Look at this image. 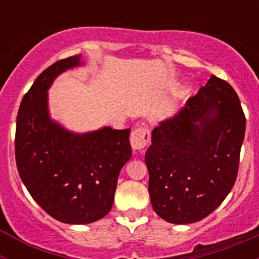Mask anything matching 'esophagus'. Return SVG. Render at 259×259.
I'll return each instance as SVG.
<instances>
[{
	"label": "esophagus",
	"mask_w": 259,
	"mask_h": 259,
	"mask_svg": "<svg viewBox=\"0 0 259 259\" xmlns=\"http://www.w3.org/2000/svg\"><path fill=\"white\" fill-rule=\"evenodd\" d=\"M150 140V131L146 125H140L135 128L134 132L131 134V145L137 152H143L149 144Z\"/></svg>",
	"instance_id": "esophagus-1"
}]
</instances>
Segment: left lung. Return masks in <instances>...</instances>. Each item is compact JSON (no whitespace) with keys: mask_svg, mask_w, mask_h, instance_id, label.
Masks as SVG:
<instances>
[{"mask_svg":"<svg viewBox=\"0 0 259 259\" xmlns=\"http://www.w3.org/2000/svg\"><path fill=\"white\" fill-rule=\"evenodd\" d=\"M245 115L235 89L215 75L152 132L145 153L153 209L168 223L206 218L239 172Z\"/></svg>","mask_w":259,"mask_h":259,"instance_id":"1","label":"left lung"}]
</instances>
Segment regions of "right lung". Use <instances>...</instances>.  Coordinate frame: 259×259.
Returning a JSON list of instances; mask_svg holds the SVG:
<instances>
[{"instance_id": "obj_1", "label": "right lung", "mask_w": 259, "mask_h": 259, "mask_svg": "<svg viewBox=\"0 0 259 259\" xmlns=\"http://www.w3.org/2000/svg\"><path fill=\"white\" fill-rule=\"evenodd\" d=\"M80 63L79 56L44 70L20 102L15 161L33 200L57 221L87 224L111 210L118 175L131 158V130L105 127L75 135L52 122L48 89L53 80Z\"/></svg>"}]
</instances>
